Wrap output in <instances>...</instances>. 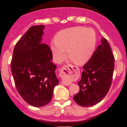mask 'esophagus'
Returning <instances> with one entry per match:
<instances>
[{
    "label": "esophagus",
    "mask_w": 127,
    "mask_h": 127,
    "mask_svg": "<svg viewBox=\"0 0 127 127\" xmlns=\"http://www.w3.org/2000/svg\"><path fill=\"white\" fill-rule=\"evenodd\" d=\"M74 67V66H71L70 64L63 66L61 70V74H63L64 75H71L72 73ZM63 84L65 85H70L72 83L70 82H63Z\"/></svg>",
    "instance_id": "34e87169"
}]
</instances>
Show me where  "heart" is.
<instances>
[{"mask_svg": "<svg viewBox=\"0 0 127 127\" xmlns=\"http://www.w3.org/2000/svg\"><path fill=\"white\" fill-rule=\"evenodd\" d=\"M96 35L93 29L74 27L61 31L51 43V50L56 62L60 63L66 56L65 51L72 61L83 64L91 58L96 45Z\"/></svg>", "mask_w": 127, "mask_h": 127, "instance_id": "b5f03b06", "label": "heart"}]
</instances>
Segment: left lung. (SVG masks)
<instances>
[{
    "instance_id": "8db88e82",
    "label": "left lung",
    "mask_w": 127,
    "mask_h": 127,
    "mask_svg": "<svg viewBox=\"0 0 127 127\" xmlns=\"http://www.w3.org/2000/svg\"><path fill=\"white\" fill-rule=\"evenodd\" d=\"M89 61L84 66L80 90L73 99L83 107H91L101 101L107 95L112 84L114 57L107 40L101 39Z\"/></svg>"
}]
</instances>
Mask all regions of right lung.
Here are the masks:
<instances>
[{"instance_id":"1","label":"right lung","mask_w":127,"mask_h":127,"mask_svg":"<svg viewBox=\"0 0 127 127\" xmlns=\"http://www.w3.org/2000/svg\"><path fill=\"white\" fill-rule=\"evenodd\" d=\"M44 28L43 25L31 27L15 45L11 61L19 94L27 103L37 107L50 102L59 84L50 48L42 43Z\"/></svg>"}]
</instances>
